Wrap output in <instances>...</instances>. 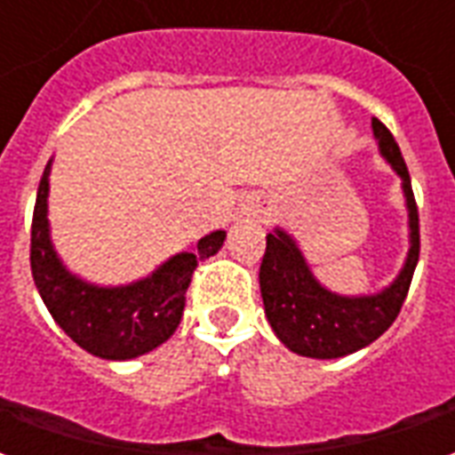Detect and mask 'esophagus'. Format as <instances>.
Returning a JSON list of instances; mask_svg holds the SVG:
<instances>
[{
	"mask_svg": "<svg viewBox=\"0 0 455 455\" xmlns=\"http://www.w3.org/2000/svg\"><path fill=\"white\" fill-rule=\"evenodd\" d=\"M267 214L266 202H260V199H248L246 204H241L238 209V217H246V219H263Z\"/></svg>",
	"mask_w": 455,
	"mask_h": 455,
	"instance_id": "esophagus-1",
	"label": "esophagus"
}]
</instances>
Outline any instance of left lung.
Returning a JSON list of instances; mask_svg holds the SVG:
<instances>
[{
    "label": "left lung",
    "mask_w": 455,
    "mask_h": 455,
    "mask_svg": "<svg viewBox=\"0 0 455 455\" xmlns=\"http://www.w3.org/2000/svg\"><path fill=\"white\" fill-rule=\"evenodd\" d=\"M372 136L382 160L402 180L410 251L397 277L380 292L339 295L316 280L292 234L280 227L267 234L266 256L260 263V297L275 336L297 355L329 361L371 346L390 329L410 292L411 275L419 260L417 202L397 140L378 119H372Z\"/></svg>",
    "instance_id": "1"
}]
</instances>
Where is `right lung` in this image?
<instances>
[{"label":"right lung","mask_w":455,"mask_h":455,"mask_svg":"<svg viewBox=\"0 0 455 455\" xmlns=\"http://www.w3.org/2000/svg\"><path fill=\"white\" fill-rule=\"evenodd\" d=\"M48 160L38 185L31 224V273L55 324L80 348L104 361H131L158 348L178 329L192 273L199 260L219 253L227 231H212L197 246L170 256L153 273L129 285H94L68 270L51 238Z\"/></svg>","instance_id":"add662e5"}]
</instances>
